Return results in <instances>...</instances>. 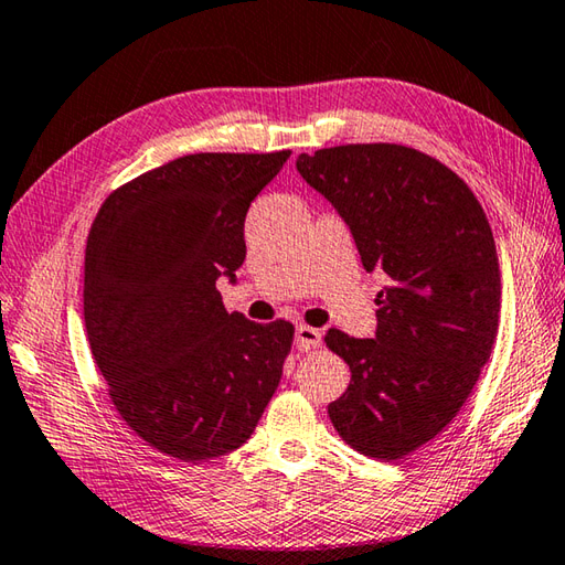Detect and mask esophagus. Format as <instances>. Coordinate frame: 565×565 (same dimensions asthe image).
I'll list each match as a JSON object with an SVG mask.
<instances>
[{
    "instance_id": "obj_1",
    "label": "esophagus",
    "mask_w": 565,
    "mask_h": 565,
    "mask_svg": "<svg viewBox=\"0 0 565 565\" xmlns=\"http://www.w3.org/2000/svg\"><path fill=\"white\" fill-rule=\"evenodd\" d=\"M320 342H323V333H320L318 328L311 326H298L296 328V348L298 350H316L320 348Z\"/></svg>"
}]
</instances>
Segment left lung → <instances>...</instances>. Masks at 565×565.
I'll list each match as a JSON object with an SVG mask.
<instances>
[{"label":"left lung","instance_id":"left-lung-1","mask_svg":"<svg viewBox=\"0 0 565 565\" xmlns=\"http://www.w3.org/2000/svg\"><path fill=\"white\" fill-rule=\"evenodd\" d=\"M296 169L345 220L364 269L390 281L377 335L328 330L352 374L328 416L348 446L399 460L456 418L490 360L502 279L488 215L458 173L402 143L318 149Z\"/></svg>","mask_w":565,"mask_h":565}]
</instances>
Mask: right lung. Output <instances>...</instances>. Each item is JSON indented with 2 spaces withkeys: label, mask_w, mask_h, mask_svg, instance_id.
<instances>
[{
  "label": "right lung",
  "mask_w": 565,
  "mask_h": 565,
  "mask_svg": "<svg viewBox=\"0 0 565 565\" xmlns=\"http://www.w3.org/2000/svg\"><path fill=\"white\" fill-rule=\"evenodd\" d=\"M291 151L188 153L105 198L85 247V328L107 394L143 444L183 462L252 436L291 352L289 320L227 313L245 217Z\"/></svg>",
  "instance_id": "add662e5"
}]
</instances>
